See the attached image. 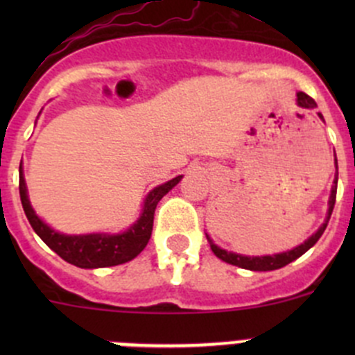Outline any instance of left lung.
<instances>
[{"label": "left lung", "instance_id": "1", "mask_svg": "<svg viewBox=\"0 0 355 355\" xmlns=\"http://www.w3.org/2000/svg\"><path fill=\"white\" fill-rule=\"evenodd\" d=\"M297 105H299L300 108H309V110L316 108V101H314L313 98H309L307 94H304V92H297ZM318 116L323 120V114L321 113H318ZM335 168H336V173H335V180H333L330 199H328L327 220H324V223L321 225V227L318 228V230L314 232V234L311 235L307 241H304L302 244L293 247V249L285 250V252L268 254V256H244V254H235V252H230V250L221 249V247H218L216 244H214V242L211 241L209 235L206 234V239H207V242H209L211 250L214 252V256L220 257V259L225 261V263L234 264V266H239V268H244V270L273 271V270H280V268L287 266L288 263H292V261H295L297 257L302 256L304 252H307L311 247L320 241V237L323 235L324 228H327V225H328V220H330V216L333 213V206H335V199H336V184H338V163H336V156H335Z\"/></svg>", "mask_w": 355, "mask_h": 355}]
</instances>
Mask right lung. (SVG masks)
<instances>
[{
  "mask_svg": "<svg viewBox=\"0 0 355 355\" xmlns=\"http://www.w3.org/2000/svg\"><path fill=\"white\" fill-rule=\"evenodd\" d=\"M20 200L27 216L28 223L34 228L35 234L42 239L49 249L55 250L62 259L84 270H94V268H108L123 264L137 257L148 245L153 232V221H155V211L157 202L166 196L178 182L182 175L171 178L166 184H161L153 189L144 199L141 216L128 230L121 234H84V235H67L56 232L48 223L35 214L34 207L31 206L27 194V185L24 178V168L20 163Z\"/></svg>",
  "mask_w": 355,
  "mask_h": 355,
  "instance_id": "add662e5",
  "label": "right lung"
}]
</instances>
